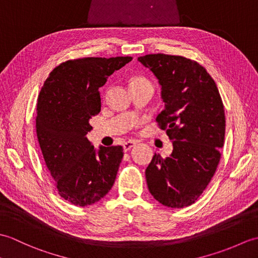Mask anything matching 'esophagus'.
Here are the masks:
<instances>
[{
    "instance_id": "1",
    "label": "esophagus",
    "mask_w": 258,
    "mask_h": 258,
    "mask_svg": "<svg viewBox=\"0 0 258 258\" xmlns=\"http://www.w3.org/2000/svg\"><path fill=\"white\" fill-rule=\"evenodd\" d=\"M135 145H136V142L135 141H127V142H125V143L123 144V150L125 152H127V151H130L131 149H132V147H134Z\"/></svg>"
}]
</instances>
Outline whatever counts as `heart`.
I'll return each mask as SVG.
<instances>
[{"instance_id":"b5f03b06","label":"heart","mask_w":258,"mask_h":258,"mask_svg":"<svg viewBox=\"0 0 258 258\" xmlns=\"http://www.w3.org/2000/svg\"><path fill=\"white\" fill-rule=\"evenodd\" d=\"M141 81H146V80L143 79V78H133L132 81H131V84L136 83V82H141Z\"/></svg>"}]
</instances>
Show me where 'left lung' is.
<instances>
[{"mask_svg":"<svg viewBox=\"0 0 258 258\" xmlns=\"http://www.w3.org/2000/svg\"><path fill=\"white\" fill-rule=\"evenodd\" d=\"M138 59L162 86L165 108L156 122L173 143L171 155L155 154L147 166L149 190L164 206H189L207 187L221 160L225 138L222 97L207 71L189 58L158 53Z\"/></svg>","mask_w":258,"mask_h":258,"instance_id":"8db88e82","label":"left lung"}]
</instances>
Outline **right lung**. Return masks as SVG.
<instances>
[{
	"instance_id": "1",
	"label": "right lung",
	"mask_w": 258,
	"mask_h": 258,
	"mask_svg": "<svg viewBox=\"0 0 258 258\" xmlns=\"http://www.w3.org/2000/svg\"><path fill=\"white\" fill-rule=\"evenodd\" d=\"M131 56L70 59L54 69L36 104V135L46 167L59 196L87 206L105 196L116 178L122 146L96 151L86 134L101 111L98 89Z\"/></svg>"
}]
</instances>
